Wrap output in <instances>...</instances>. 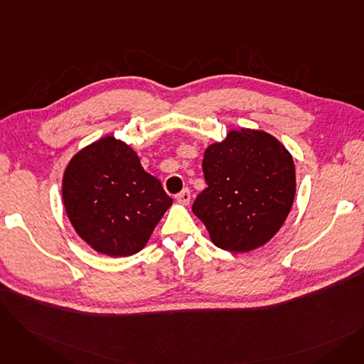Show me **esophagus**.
Here are the masks:
<instances>
[{
    "label": "esophagus",
    "instance_id": "obj_1",
    "mask_svg": "<svg viewBox=\"0 0 364 364\" xmlns=\"http://www.w3.org/2000/svg\"><path fill=\"white\" fill-rule=\"evenodd\" d=\"M177 202L181 203V205H188L190 203V190L188 188H184L183 192H180L177 196H176Z\"/></svg>",
    "mask_w": 364,
    "mask_h": 364
}]
</instances>
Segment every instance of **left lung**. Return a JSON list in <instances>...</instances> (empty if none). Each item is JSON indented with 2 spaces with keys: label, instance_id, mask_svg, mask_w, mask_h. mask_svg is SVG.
<instances>
[{
  "label": "left lung",
  "instance_id": "8db88e82",
  "mask_svg": "<svg viewBox=\"0 0 364 364\" xmlns=\"http://www.w3.org/2000/svg\"><path fill=\"white\" fill-rule=\"evenodd\" d=\"M202 169L208 187L192 211L211 242L242 254L265 245L288 218L296 192L289 150L262 129H230L205 149Z\"/></svg>",
  "mask_w": 364,
  "mask_h": 364
}]
</instances>
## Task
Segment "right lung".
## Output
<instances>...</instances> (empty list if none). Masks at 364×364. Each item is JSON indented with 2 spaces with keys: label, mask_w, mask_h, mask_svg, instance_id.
Segmentation results:
<instances>
[{
  "label": "right lung",
  "mask_w": 364,
  "mask_h": 364,
  "mask_svg": "<svg viewBox=\"0 0 364 364\" xmlns=\"http://www.w3.org/2000/svg\"><path fill=\"white\" fill-rule=\"evenodd\" d=\"M62 198L78 236L95 252H140L172 205L125 141L106 136L76 151L65 168Z\"/></svg>",
  "instance_id": "1"
}]
</instances>
